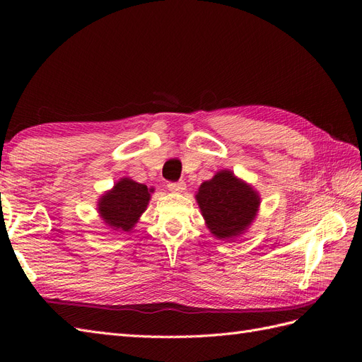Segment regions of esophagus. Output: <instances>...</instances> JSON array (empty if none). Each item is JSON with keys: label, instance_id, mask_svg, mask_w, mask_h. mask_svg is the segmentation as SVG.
<instances>
[{"label": "esophagus", "instance_id": "obj_1", "mask_svg": "<svg viewBox=\"0 0 362 362\" xmlns=\"http://www.w3.org/2000/svg\"><path fill=\"white\" fill-rule=\"evenodd\" d=\"M168 189L173 193H182L185 189H187V185H185L184 181H178V182H169L168 184Z\"/></svg>", "mask_w": 362, "mask_h": 362}]
</instances>
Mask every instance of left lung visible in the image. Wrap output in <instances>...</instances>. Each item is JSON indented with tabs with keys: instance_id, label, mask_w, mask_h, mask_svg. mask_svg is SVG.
Returning a JSON list of instances; mask_svg holds the SVG:
<instances>
[{
	"instance_id": "obj_1",
	"label": "left lung",
	"mask_w": 362,
	"mask_h": 362,
	"mask_svg": "<svg viewBox=\"0 0 362 362\" xmlns=\"http://www.w3.org/2000/svg\"><path fill=\"white\" fill-rule=\"evenodd\" d=\"M194 199L210 233L226 242H234L247 231L261 204L259 193L228 169L218 170L211 180L204 181Z\"/></svg>"
}]
</instances>
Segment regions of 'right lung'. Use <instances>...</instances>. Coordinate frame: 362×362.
<instances>
[{
    "label": "right lung",
    "mask_w": 362,
    "mask_h": 362,
    "mask_svg": "<svg viewBox=\"0 0 362 362\" xmlns=\"http://www.w3.org/2000/svg\"><path fill=\"white\" fill-rule=\"evenodd\" d=\"M151 193H154V187L148 189V185L124 177L100 196L96 204L98 214L113 231L129 233L146 211Z\"/></svg>",
    "instance_id": "1"
}]
</instances>
